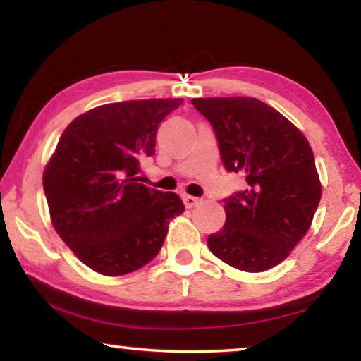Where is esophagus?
Returning <instances> with one entry per match:
<instances>
[{
    "label": "esophagus",
    "instance_id": "34e87169",
    "mask_svg": "<svg viewBox=\"0 0 361 361\" xmlns=\"http://www.w3.org/2000/svg\"><path fill=\"white\" fill-rule=\"evenodd\" d=\"M200 204V199H197L194 195H184V205L187 209H194L195 205Z\"/></svg>",
    "mask_w": 361,
    "mask_h": 361
}]
</instances>
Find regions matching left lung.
Listing matches in <instances>:
<instances>
[{
	"label": "left lung",
	"mask_w": 361,
	"mask_h": 361,
	"mask_svg": "<svg viewBox=\"0 0 361 361\" xmlns=\"http://www.w3.org/2000/svg\"><path fill=\"white\" fill-rule=\"evenodd\" d=\"M192 105L214 126L226 171L246 179L245 190L224 200L225 225L207 245L236 269L274 268L307 233L319 207L322 185L312 147L258 98H194Z\"/></svg>",
	"instance_id": "8db88e82"
}]
</instances>
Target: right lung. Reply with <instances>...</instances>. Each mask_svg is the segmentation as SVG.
Returning <instances> with one entry per match:
<instances>
[{
    "instance_id": "1",
    "label": "right lung",
    "mask_w": 361,
    "mask_h": 361,
    "mask_svg": "<svg viewBox=\"0 0 361 361\" xmlns=\"http://www.w3.org/2000/svg\"><path fill=\"white\" fill-rule=\"evenodd\" d=\"M182 98L108 103L77 116L44 169L52 225L78 259L123 276L156 258L180 197L140 184V161L156 152L161 121Z\"/></svg>"
}]
</instances>
